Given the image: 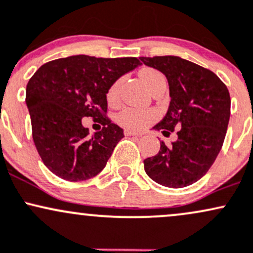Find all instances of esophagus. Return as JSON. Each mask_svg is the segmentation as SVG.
Here are the masks:
<instances>
[{"instance_id":"obj_1","label":"esophagus","mask_w":253,"mask_h":253,"mask_svg":"<svg viewBox=\"0 0 253 253\" xmlns=\"http://www.w3.org/2000/svg\"><path fill=\"white\" fill-rule=\"evenodd\" d=\"M124 135L126 136H137V137H141V136L143 135V132H136V131H132V130L126 129L124 130Z\"/></svg>"}]
</instances>
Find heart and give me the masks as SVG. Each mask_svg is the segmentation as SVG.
Listing matches in <instances>:
<instances>
[{"label": "heart", "mask_w": 253, "mask_h": 253, "mask_svg": "<svg viewBox=\"0 0 253 253\" xmlns=\"http://www.w3.org/2000/svg\"><path fill=\"white\" fill-rule=\"evenodd\" d=\"M140 78L142 82L146 84L147 88H149L154 82L161 79H165L164 75L159 70L153 68H144L140 72ZM118 88L119 81L113 82L107 90V100L109 103H116L118 99ZM158 117V113L153 110H141L134 109V107H124L117 115V122L121 126L130 130H141L148 126L150 123L155 121Z\"/></svg>", "instance_id": "1"}]
</instances>
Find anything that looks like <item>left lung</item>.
Listing matches in <instances>:
<instances>
[{
  "mask_svg": "<svg viewBox=\"0 0 253 253\" xmlns=\"http://www.w3.org/2000/svg\"><path fill=\"white\" fill-rule=\"evenodd\" d=\"M165 74L169 86V111L154 129L165 135L177 130L178 140L144 159V171L167 188L191 185L203 177L222 148L231 96L226 84L207 68L177 56L140 57Z\"/></svg>",
  "mask_w": 253,
  "mask_h": 253,
  "instance_id": "8db88e82",
  "label": "left lung"
}]
</instances>
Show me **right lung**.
<instances>
[{"label":"right lung","instance_id":"add662e5","mask_svg":"<svg viewBox=\"0 0 253 253\" xmlns=\"http://www.w3.org/2000/svg\"><path fill=\"white\" fill-rule=\"evenodd\" d=\"M138 65L136 57L78 55L47 62L33 74L26 87L33 142L53 174L81 181L103 171L124 137L123 129L106 115V93L113 82ZM82 117H92L103 127L89 136Z\"/></svg>","mask_w":253,"mask_h":253}]
</instances>
